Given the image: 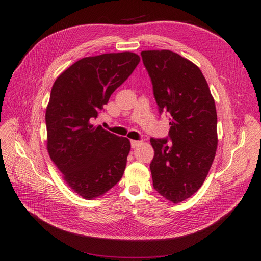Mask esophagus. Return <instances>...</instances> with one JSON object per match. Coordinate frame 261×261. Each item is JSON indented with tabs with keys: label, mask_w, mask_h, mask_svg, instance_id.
I'll use <instances>...</instances> for the list:
<instances>
[{
	"label": "esophagus",
	"mask_w": 261,
	"mask_h": 261,
	"mask_svg": "<svg viewBox=\"0 0 261 261\" xmlns=\"http://www.w3.org/2000/svg\"><path fill=\"white\" fill-rule=\"evenodd\" d=\"M140 142H141L140 140H130V146L134 149V148H136L137 146H139Z\"/></svg>",
	"instance_id": "esophagus-1"
}]
</instances>
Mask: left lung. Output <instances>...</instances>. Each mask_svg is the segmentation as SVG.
<instances>
[{"label": "left lung", "mask_w": 261, "mask_h": 261, "mask_svg": "<svg viewBox=\"0 0 261 261\" xmlns=\"http://www.w3.org/2000/svg\"><path fill=\"white\" fill-rule=\"evenodd\" d=\"M159 111L169 113L166 138H151L153 188L179 203L193 195L207 176L217 150V113L207 82L193 62L178 54L141 51Z\"/></svg>", "instance_id": "left-lung-1"}]
</instances>
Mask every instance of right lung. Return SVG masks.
Here are the masks:
<instances>
[{
    "instance_id": "add662e5",
    "label": "right lung",
    "mask_w": 261,
    "mask_h": 261,
    "mask_svg": "<svg viewBox=\"0 0 261 261\" xmlns=\"http://www.w3.org/2000/svg\"><path fill=\"white\" fill-rule=\"evenodd\" d=\"M129 51L85 57L55 81L45 114L47 150L67 185L86 200L118 184L130 142L92 124L139 64Z\"/></svg>"
}]
</instances>
